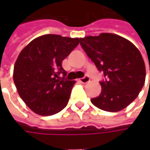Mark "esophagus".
<instances>
[{"instance_id": "esophagus-1", "label": "esophagus", "mask_w": 150, "mask_h": 150, "mask_svg": "<svg viewBox=\"0 0 150 150\" xmlns=\"http://www.w3.org/2000/svg\"><path fill=\"white\" fill-rule=\"evenodd\" d=\"M78 81H79L80 83H82L85 84V83H88V82L90 81V79L88 77H84V78L79 79Z\"/></svg>"}]
</instances>
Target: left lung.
Listing matches in <instances>:
<instances>
[{
  "label": "left lung",
  "instance_id": "1",
  "mask_svg": "<svg viewBox=\"0 0 150 150\" xmlns=\"http://www.w3.org/2000/svg\"><path fill=\"white\" fill-rule=\"evenodd\" d=\"M80 44L106 78L100 82V95L92 98V103L107 112H118L129 106L145 82V64L139 49L112 33L80 38Z\"/></svg>",
  "mask_w": 150,
  "mask_h": 150
}]
</instances>
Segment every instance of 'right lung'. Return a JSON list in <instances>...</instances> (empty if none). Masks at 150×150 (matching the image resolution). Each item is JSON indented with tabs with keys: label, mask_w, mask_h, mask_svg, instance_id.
Wrapping results in <instances>:
<instances>
[{
	"label": "right lung",
	"mask_w": 150,
	"mask_h": 150,
	"mask_svg": "<svg viewBox=\"0 0 150 150\" xmlns=\"http://www.w3.org/2000/svg\"><path fill=\"white\" fill-rule=\"evenodd\" d=\"M79 40L47 34L21 50L15 62L13 80L21 98L35 113L53 115L67 105L75 81L65 79L67 72L62 62Z\"/></svg>",
	"instance_id": "1"
}]
</instances>
